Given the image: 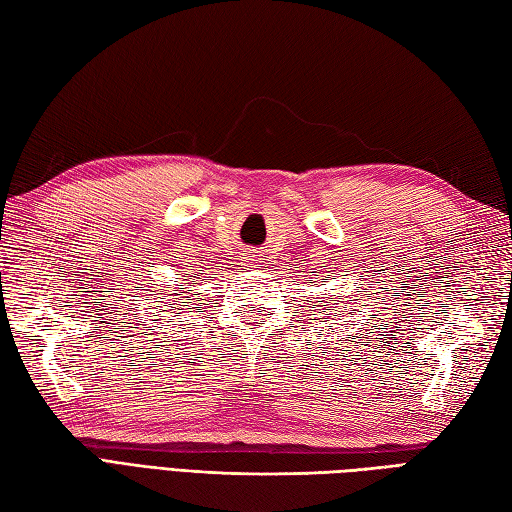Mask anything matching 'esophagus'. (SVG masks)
I'll return each instance as SVG.
<instances>
[{
	"mask_svg": "<svg viewBox=\"0 0 512 512\" xmlns=\"http://www.w3.org/2000/svg\"><path fill=\"white\" fill-rule=\"evenodd\" d=\"M244 259H246V262L250 264V268H253V264L257 262V257H244Z\"/></svg>",
	"mask_w": 512,
	"mask_h": 512,
	"instance_id": "esophagus-1",
	"label": "esophagus"
}]
</instances>
